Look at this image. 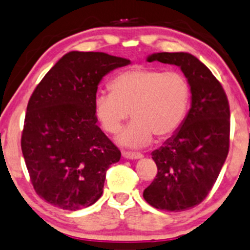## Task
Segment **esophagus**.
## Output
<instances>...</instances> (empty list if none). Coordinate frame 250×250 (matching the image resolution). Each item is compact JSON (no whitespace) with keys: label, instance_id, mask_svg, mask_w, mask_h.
<instances>
[{"label":"esophagus","instance_id":"obj_1","mask_svg":"<svg viewBox=\"0 0 250 250\" xmlns=\"http://www.w3.org/2000/svg\"><path fill=\"white\" fill-rule=\"evenodd\" d=\"M123 156H124L125 159H141L143 158V154L139 153V152H130V150H124L123 152Z\"/></svg>","mask_w":250,"mask_h":250}]
</instances>
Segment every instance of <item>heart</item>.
<instances>
[{
    "label": "heart",
    "mask_w": 250,
    "mask_h": 250,
    "mask_svg": "<svg viewBox=\"0 0 250 250\" xmlns=\"http://www.w3.org/2000/svg\"><path fill=\"white\" fill-rule=\"evenodd\" d=\"M109 88L110 92L95 97V115L102 127L113 134L131 112L134 120L118 138L125 146H144L154 134L171 135L186 118L190 87L180 72L135 66L115 76Z\"/></svg>",
    "instance_id": "obj_1"
}]
</instances>
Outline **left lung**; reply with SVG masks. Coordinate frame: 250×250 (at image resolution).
Listing matches in <instances>:
<instances>
[{
    "instance_id": "1",
    "label": "left lung",
    "mask_w": 250,
    "mask_h": 250,
    "mask_svg": "<svg viewBox=\"0 0 250 250\" xmlns=\"http://www.w3.org/2000/svg\"><path fill=\"white\" fill-rule=\"evenodd\" d=\"M181 68L191 90V107L180 128L152 153L158 174L144 191L153 208L186 211L200 204L214 186L229 149V104L211 70L189 53H154Z\"/></svg>"
}]
</instances>
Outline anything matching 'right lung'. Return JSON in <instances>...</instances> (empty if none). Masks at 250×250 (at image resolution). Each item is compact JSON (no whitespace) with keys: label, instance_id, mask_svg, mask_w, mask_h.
Segmentation results:
<instances>
[{"label":"right lung","instance_id":"right-lung-1","mask_svg":"<svg viewBox=\"0 0 250 250\" xmlns=\"http://www.w3.org/2000/svg\"><path fill=\"white\" fill-rule=\"evenodd\" d=\"M130 62L103 52H69L33 90L21 146L40 198L68 211L100 199L120 150L97 126L94 101L103 76Z\"/></svg>","mask_w":250,"mask_h":250}]
</instances>
